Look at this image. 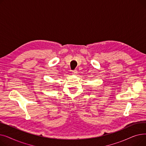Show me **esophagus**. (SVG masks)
<instances>
[{"label": "esophagus", "mask_w": 146, "mask_h": 146, "mask_svg": "<svg viewBox=\"0 0 146 146\" xmlns=\"http://www.w3.org/2000/svg\"><path fill=\"white\" fill-rule=\"evenodd\" d=\"M72 74H74V75H76L78 74V71L76 70H73L72 71Z\"/></svg>", "instance_id": "34e87169"}]
</instances>
